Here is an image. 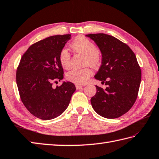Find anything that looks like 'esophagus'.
Wrapping results in <instances>:
<instances>
[{
  "label": "esophagus",
  "instance_id": "34e87169",
  "mask_svg": "<svg viewBox=\"0 0 159 159\" xmlns=\"http://www.w3.org/2000/svg\"><path fill=\"white\" fill-rule=\"evenodd\" d=\"M84 85H79V84H76V88L77 89H81L82 88H83Z\"/></svg>",
  "mask_w": 159,
  "mask_h": 159
}]
</instances>
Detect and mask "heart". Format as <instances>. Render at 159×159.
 Instances as JSON below:
<instances>
[{
  "label": "heart",
  "instance_id": "heart-1",
  "mask_svg": "<svg viewBox=\"0 0 159 159\" xmlns=\"http://www.w3.org/2000/svg\"><path fill=\"white\" fill-rule=\"evenodd\" d=\"M71 48L76 52L85 55L84 63L93 67H97L101 64L102 55L101 52L92 40L85 36H79L71 43ZM59 62L61 66L67 69L70 66L71 57L67 49L63 48L59 52ZM92 70L89 67L83 68H74L67 73V79L76 84L83 85L89 80L92 76Z\"/></svg>",
  "mask_w": 159,
  "mask_h": 159
}]
</instances>
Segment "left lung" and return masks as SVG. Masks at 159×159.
Returning a JSON list of instances; mask_svg holds the SVG:
<instances>
[{"label":"left lung","mask_w":159,"mask_h":159,"mask_svg":"<svg viewBox=\"0 0 159 159\" xmlns=\"http://www.w3.org/2000/svg\"><path fill=\"white\" fill-rule=\"evenodd\" d=\"M94 40L102 54L101 67L95 79L105 83V89L96 85L91 98L94 111L107 119H116L127 112L137 98L141 70L129 47L105 34L86 35Z\"/></svg>","instance_id":"obj_1"}]
</instances>
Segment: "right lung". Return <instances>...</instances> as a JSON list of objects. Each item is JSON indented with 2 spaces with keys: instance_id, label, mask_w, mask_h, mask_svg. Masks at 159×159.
Wrapping results in <instances>:
<instances>
[{
  "instance_id": "add662e5",
  "label": "right lung",
  "mask_w": 159,
  "mask_h": 159,
  "mask_svg": "<svg viewBox=\"0 0 159 159\" xmlns=\"http://www.w3.org/2000/svg\"><path fill=\"white\" fill-rule=\"evenodd\" d=\"M71 34L48 37L31 45L22 57L16 71V83L23 105L30 112L42 120L60 116L67 108L76 87L63 82V69L58 54Z\"/></svg>"
}]
</instances>
